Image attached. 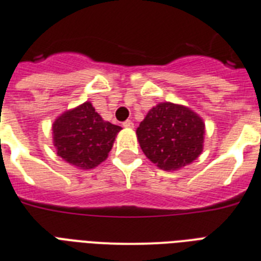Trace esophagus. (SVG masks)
<instances>
[{
    "mask_svg": "<svg viewBox=\"0 0 261 261\" xmlns=\"http://www.w3.org/2000/svg\"><path fill=\"white\" fill-rule=\"evenodd\" d=\"M122 126L125 128H133L134 127V123L133 121H130V119H127V121H125L123 123H122Z\"/></svg>",
    "mask_w": 261,
    "mask_h": 261,
    "instance_id": "1",
    "label": "esophagus"
}]
</instances>
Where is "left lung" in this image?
Instances as JSON below:
<instances>
[{
	"instance_id": "left-lung-1",
	"label": "left lung",
	"mask_w": 261,
	"mask_h": 261,
	"mask_svg": "<svg viewBox=\"0 0 261 261\" xmlns=\"http://www.w3.org/2000/svg\"><path fill=\"white\" fill-rule=\"evenodd\" d=\"M205 125L190 108L160 102L136 128L145 156L164 170H178L203 151Z\"/></svg>"
}]
</instances>
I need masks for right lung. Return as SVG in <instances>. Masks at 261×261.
<instances>
[{
	"label": "right lung",
	"instance_id": "right-lung-1",
	"mask_svg": "<svg viewBox=\"0 0 261 261\" xmlns=\"http://www.w3.org/2000/svg\"><path fill=\"white\" fill-rule=\"evenodd\" d=\"M51 130L61 159L81 169H93L107 160L122 128L104 121L92 104L86 101L61 114Z\"/></svg>",
	"mask_w": 261,
	"mask_h": 261
}]
</instances>
